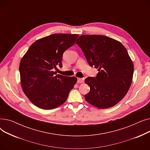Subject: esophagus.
<instances>
[{
    "label": "esophagus",
    "mask_w": 150,
    "mask_h": 150,
    "mask_svg": "<svg viewBox=\"0 0 150 150\" xmlns=\"http://www.w3.org/2000/svg\"><path fill=\"white\" fill-rule=\"evenodd\" d=\"M84 78H78L77 82H78V83H84Z\"/></svg>",
    "instance_id": "34e87169"
}]
</instances>
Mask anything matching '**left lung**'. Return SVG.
<instances>
[{"label":"left lung","mask_w":150,"mask_h":150,"mask_svg":"<svg viewBox=\"0 0 150 150\" xmlns=\"http://www.w3.org/2000/svg\"><path fill=\"white\" fill-rule=\"evenodd\" d=\"M91 67L98 69L96 77H88L89 103L101 109L112 107L125 96L131 86L133 63L123 45L103 35H81L76 42Z\"/></svg>","instance_id":"1"}]
</instances>
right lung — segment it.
Segmentation results:
<instances>
[{"label":"right lung","mask_w":150,"mask_h":150,"mask_svg":"<svg viewBox=\"0 0 150 150\" xmlns=\"http://www.w3.org/2000/svg\"><path fill=\"white\" fill-rule=\"evenodd\" d=\"M78 36L58 33L39 39L22 58L19 66L22 88L37 107L52 109L66 101L77 78L57 74L54 70L62 67L63 53Z\"/></svg>","instance_id":"obj_1"}]
</instances>
